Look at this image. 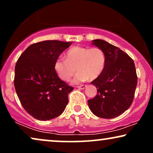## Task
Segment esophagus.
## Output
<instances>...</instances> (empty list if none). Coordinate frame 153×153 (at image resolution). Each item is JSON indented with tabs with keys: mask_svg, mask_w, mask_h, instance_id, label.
Returning a JSON list of instances; mask_svg holds the SVG:
<instances>
[{
	"mask_svg": "<svg viewBox=\"0 0 153 153\" xmlns=\"http://www.w3.org/2000/svg\"><path fill=\"white\" fill-rule=\"evenodd\" d=\"M87 87L86 85H80V86H78L77 88L78 89H80V90H84L85 88Z\"/></svg>",
	"mask_w": 153,
	"mask_h": 153,
	"instance_id": "1",
	"label": "esophagus"
}]
</instances>
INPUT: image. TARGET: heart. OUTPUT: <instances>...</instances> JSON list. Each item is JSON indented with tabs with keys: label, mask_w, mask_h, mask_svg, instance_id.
Here are the masks:
<instances>
[{
	"label": "heart",
	"mask_w": 153,
	"mask_h": 153,
	"mask_svg": "<svg viewBox=\"0 0 153 153\" xmlns=\"http://www.w3.org/2000/svg\"><path fill=\"white\" fill-rule=\"evenodd\" d=\"M65 59L60 57L54 63V70L61 80L69 81L78 71L73 82L80 83L94 80L103 72L105 67V54L101 49H89L82 46H74L65 53Z\"/></svg>",
	"instance_id": "1"
}]
</instances>
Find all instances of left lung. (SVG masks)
<instances>
[{
	"mask_svg": "<svg viewBox=\"0 0 153 153\" xmlns=\"http://www.w3.org/2000/svg\"><path fill=\"white\" fill-rule=\"evenodd\" d=\"M92 44L104 51L106 63L102 74L91 82L97 93L88 100V105L97 117L112 119L132 104L138 82L136 67L133 59L117 46L102 39L93 40Z\"/></svg>",
	"mask_w": 153,
	"mask_h": 153,
	"instance_id": "left-lung-1",
	"label": "left lung"
}]
</instances>
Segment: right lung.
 <instances>
[{"label":"right lung","instance_id":"right-lung-1","mask_svg":"<svg viewBox=\"0 0 153 153\" xmlns=\"http://www.w3.org/2000/svg\"><path fill=\"white\" fill-rule=\"evenodd\" d=\"M72 42L47 40L32 44L21 54L15 68L14 85L23 108L39 121L59 117L73 90L59 78L54 63Z\"/></svg>","mask_w":153,"mask_h":153}]
</instances>
